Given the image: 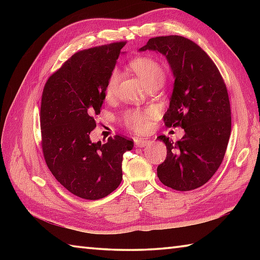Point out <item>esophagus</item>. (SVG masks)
<instances>
[{"label":"esophagus","mask_w":260,"mask_h":260,"mask_svg":"<svg viewBox=\"0 0 260 260\" xmlns=\"http://www.w3.org/2000/svg\"><path fill=\"white\" fill-rule=\"evenodd\" d=\"M134 143L137 147H144L148 144V141L144 139H134Z\"/></svg>","instance_id":"1"}]
</instances>
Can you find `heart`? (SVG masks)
I'll list each match as a JSON object with an SVG mask.
<instances>
[{
	"label": "heart",
	"instance_id": "heart-1",
	"mask_svg": "<svg viewBox=\"0 0 260 260\" xmlns=\"http://www.w3.org/2000/svg\"><path fill=\"white\" fill-rule=\"evenodd\" d=\"M131 68L146 87L157 84L161 85L164 80L165 73L163 67L161 63L152 58L140 57L132 60ZM119 78V71L117 69H114L108 77L106 88H105V93H106L108 98H112L116 93ZM152 115V109H131L126 110L121 115V120L133 132H136V133H144V132L150 128Z\"/></svg>",
	"mask_w": 260,
	"mask_h": 260
}]
</instances>
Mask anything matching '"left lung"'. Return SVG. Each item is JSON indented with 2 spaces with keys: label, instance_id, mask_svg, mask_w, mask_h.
Returning <instances> with one entry per match:
<instances>
[{
  "label": "left lung",
  "instance_id": "left-lung-1",
  "mask_svg": "<svg viewBox=\"0 0 260 260\" xmlns=\"http://www.w3.org/2000/svg\"><path fill=\"white\" fill-rule=\"evenodd\" d=\"M156 51L167 58L174 77L165 125L180 126L178 142L161 135L168 155L157 167L164 185L190 191L206 184L221 164L231 133L227 87L217 66L190 39L180 36L152 38L140 51Z\"/></svg>",
  "mask_w": 260,
  "mask_h": 260
}]
</instances>
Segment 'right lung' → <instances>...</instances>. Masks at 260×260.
Listing matches in <instances>:
<instances>
[{
	"label": "right lung",
	"mask_w": 260,
	"mask_h": 260,
	"mask_svg": "<svg viewBox=\"0 0 260 260\" xmlns=\"http://www.w3.org/2000/svg\"><path fill=\"white\" fill-rule=\"evenodd\" d=\"M125 42L75 53L48 79L42 92L40 125L46 163L60 184L73 194L98 200L123 179V154L133 141L116 135L102 144L90 141L106 97L105 88Z\"/></svg>",
	"instance_id": "add662e5"
}]
</instances>
